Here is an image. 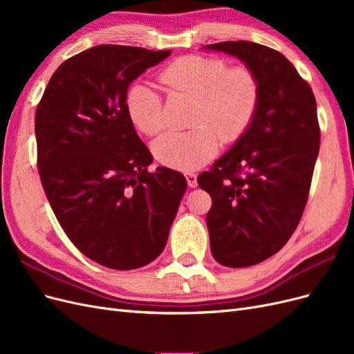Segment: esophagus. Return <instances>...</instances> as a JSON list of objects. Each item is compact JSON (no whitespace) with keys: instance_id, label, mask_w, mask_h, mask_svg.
Returning <instances> with one entry per match:
<instances>
[{"instance_id":"1","label":"esophagus","mask_w":354,"mask_h":354,"mask_svg":"<svg viewBox=\"0 0 354 354\" xmlns=\"http://www.w3.org/2000/svg\"><path fill=\"white\" fill-rule=\"evenodd\" d=\"M186 180H187L189 187H196V186H198V177H196V174L187 173V174H186Z\"/></svg>"}]
</instances>
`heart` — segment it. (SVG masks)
<instances>
[{
    "mask_svg": "<svg viewBox=\"0 0 354 354\" xmlns=\"http://www.w3.org/2000/svg\"><path fill=\"white\" fill-rule=\"evenodd\" d=\"M159 80L173 93L198 99L190 131H171L155 140L153 155L160 164L190 173L217 155L220 137L234 142L248 130L260 104V82L246 66L229 68L218 57L183 56L169 62ZM127 111L142 133L155 136L165 125L164 100L145 82L127 94Z\"/></svg>",
    "mask_w": 354,
    "mask_h": 354,
    "instance_id": "obj_1",
    "label": "heart"
}]
</instances>
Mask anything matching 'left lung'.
<instances>
[{
  "label": "left lung",
  "instance_id": "obj_1",
  "mask_svg": "<svg viewBox=\"0 0 354 354\" xmlns=\"http://www.w3.org/2000/svg\"><path fill=\"white\" fill-rule=\"evenodd\" d=\"M203 48L238 57L260 82L250 128L198 177L212 199V257L223 266L248 267L279 251L301 220L320 145L316 100L279 51L250 41Z\"/></svg>",
  "mask_w": 354,
  "mask_h": 354
}]
</instances>
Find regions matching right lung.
<instances>
[{"instance_id":"obj_1","label":"right lung","mask_w":354,"mask_h":354,"mask_svg":"<svg viewBox=\"0 0 354 354\" xmlns=\"http://www.w3.org/2000/svg\"><path fill=\"white\" fill-rule=\"evenodd\" d=\"M171 55L97 46L68 59L35 113L38 171L62 229L90 260L138 269L164 251L187 181L158 167L127 111V91Z\"/></svg>"}]
</instances>
